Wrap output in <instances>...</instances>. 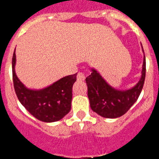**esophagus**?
Returning a JSON list of instances; mask_svg holds the SVG:
<instances>
[{
  "label": "esophagus",
  "mask_w": 159,
  "mask_h": 159,
  "mask_svg": "<svg viewBox=\"0 0 159 159\" xmlns=\"http://www.w3.org/2000/svg\"><path fill=\"white\" fill-rule=\"evenodd\" d=\"M86 77H87L86 74H85L84 72H83V71H80V72H78V74H77V80H80V81L85 80Z\"/></svg>",
  "instance_id": "esophagus-1"
}]
</instances>
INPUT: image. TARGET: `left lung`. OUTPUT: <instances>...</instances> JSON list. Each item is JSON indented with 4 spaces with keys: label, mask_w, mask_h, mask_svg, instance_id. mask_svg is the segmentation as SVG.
Wrapping results in <instances>:
<instances>
[{
    "label": "left lung",
    "mask_w": 159,
    "mask_h": 159,
    "mask_svg": "<svg viewBox=\"0 0 159 159\" xmlns=\"http://www.w3.org/2000/svg\"><path fill=\"white\" fill-rule=\"evenodd\" d=\"M146 77V57L139 82L132 89L121 92L110 87L99 73L92 69L86 78L88 95L92 111L105 118H118L127 113L138 99L143 88Z\"/></svg>",
    "instance_id": "8db88e82"
}]
</instances>
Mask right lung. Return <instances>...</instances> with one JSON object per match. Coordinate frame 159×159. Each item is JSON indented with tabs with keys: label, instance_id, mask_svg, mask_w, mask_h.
<instances>
[{
	"label": "right lung",
	"instance_id": "obj_1",
	"mask_svg": "<svg viewBox=\"0 0 159 159\" xmlns=\"http://www.w3.org/2000/svg\"><path fill=\"white\" fill-rule=\"evenodd\" d=\"M16 54L12 56L13 86L16 96L26 110L37 119L45 123L58 121L71 110L72 86L77 73L67 75L40 91H32L24 86L15 73Z\"/></svg>",
	"mask_w": 159,
	"mask_h": 159
}]
</instances>
